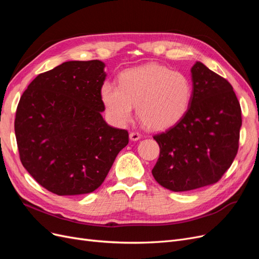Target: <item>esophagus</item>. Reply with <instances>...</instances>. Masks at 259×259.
<instances>
[{"label":"esophagus","mask_w":259,"mask_h":259,"mask_svg":"<svg viewBox=\"0 0 259 259\" xmlns=\"http://www.w3.org/2000/svg\"><path fill=\"white\" fill-rule=\"evenodd\" d=\"M129 137H130L131 141H138V140H140L141 135H140L139 132H137V131H133V132H130Z\"/></svg>","instance_id":"esophagus-1"}]
</instances>
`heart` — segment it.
Instances as JSON below:
<instances>
[{
  "label": "heart",
  "instance_id": "b5f03b06",
  "mask_svg": "<svg viewBox=\"0 0 259 259\" xmlns=\"http://www.w3.org/2000/svg\"><path fill=\"white\" fill-rule=\"evenodd\" d=\"M100 94L108 117L118 126L131 119L137 105L141 122L149 129L161 130L185 115L193 88L185 74L149 63L120 72L118 86L104 81Z\"/></svg>",
  "mask_w": 259,
  "mask_h": 259
}]
</instances>
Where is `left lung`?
<instances>
[{"label": "left lung", "instance_id": "8db88e82", "mask_svg": "<svg viewBox=\"0 0 259 259\" xmlns=\"http://www.w3.org/2000/svg\"><path fill=\"white\" fill-rule=\"evenodd\" d=\"M191 77L187 112L173 127L154 136L160 154L153 177L172 191L219 182L239 148L241 106L230 82L201 62L191 68Z\"/></svg>", "mask_w": 259, "mask_h": 259}]
</instances>
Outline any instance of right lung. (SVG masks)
<instances>
[{"mask_svg": "<svg viewBox=\"0 0 259 259\" xmlns=\"http://www.w3.org/2000/svg\"><path fill=\"white\" fill-rule=\"evenodd\" d=\"M104 66L99 60L64 62L38 74L18 103L20 161L58 196L93 193L129 143L128 131L108 126L101 115Z\"/></svg>", "mask_w": 259, "mask_h": 259, "instance_id": "right-lung-1", "label": "right lung"}]
</instances>
